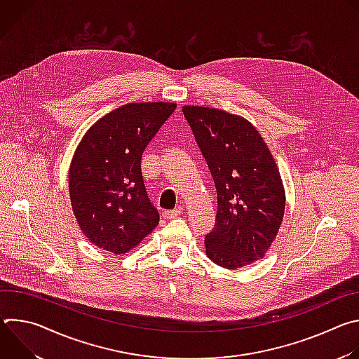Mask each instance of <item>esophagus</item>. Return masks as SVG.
I'll return each instance as SVG.
<instances>
[{"instance_id":"esophagus-1","label":"esophagus","mask_w":359,"mask_h":359,"mask_svg":"<svg viewBox=\"0 0 359 359\" xmlns=\"http://www.w3.org/2000/svg\"><path fill=\"white\" fill-rule=\"evenodd\" d=\"M180 213H182V209H175V210H165V212H162V216H163V219H166V220H172V219H176V217H179V216H180Z\"/></svg>"}]
</instances>
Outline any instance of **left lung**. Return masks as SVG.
Returning <instances> with one entry per match:
<instances>
[{
    "instance_id": "obj_1",
    "label": "left lung",
    "mask_w": 359,
    "mask_h": 359,
    "mask_svg": "<svg viewBox=\"0 0 359 359\" xmlns=\"http://www.w3.org/2000/svg\"><path fill=\"white\" fill-rule=\"evenodd\" d=\"M217 190L208 257L236 270L263 259L283 222L285 191L270 149L248 121L229 112L183 107Z\"/></svg>"
}]
</instances>
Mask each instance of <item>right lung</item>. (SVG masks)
I'll return each instance as SVG.
<instances>
[{"label": "right lung", "mask_w": 359, "mask_h": 359, "mask_svg": "<svg viewBox=\"0 0 359 359\" xmlns=\"http://www.w3.org/2000/svg\"><path fill=\"white\" fill-rule=\"evenodd\" d=\"M176 104H128L100 118L78 144L69 168L75 219L96 247L125 254L159 223L142 177V153Z\"/></svg>", "instance_id": "add662e5"}]
</instances>
